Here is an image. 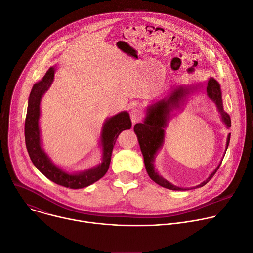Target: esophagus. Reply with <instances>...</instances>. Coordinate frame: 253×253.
Instances as JSON below:
<instances>
[{
    "label": "esophagus",
    "mask_w": 253,
    "mask_h": 253,
    "mask_svg": "<svg viewBox=\"0 0 253 253\" xmlns=\"http://www.w3.org/2000/svg\"><path fill=\"white\" fill-rule=\"evenodd\" d=\"M130 120H131V123L132 125L138 123L139 121L142 120V114L141 111H139L138 109H132L130 111Z\"/></svg>",
    "instance_id": "esophagus-1"
}]
</instances>
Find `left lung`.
<instances>
[{
    "instance_id": "8db88e82",
    "label": "left lung",
    "mask_w": 253,
    "mask_h": 253,
    "mask_svg": "<svg viewBox=\"0 0 253 253\" xmlns=\"http://www.w3.org/2000/svg\"><path fill=\"white\" fill-rule=\"evenodd\" d=\"M201 88H205L207 96L215 103L221 116L222 122L226 126L227 128H229L231 126V120L229 115L226 111H224L223 108L222 91L220 84L213 77H210L208 79L205 86L202 83H196L191 84V85H179L173 87L171 91L165 97L157 101H154L152 104L148 105L146 108V118L144 120V123L136 124L133 126V130L137 136L139 148H141L142 154L144 156V162L147 173L155 183L164 188L174 191H184L193 188L195 189L203 187L213 178V176L215 175L222 163L221 160L220 164L216 167V169L205 181H203L200 185L192 188H182L173 185L172 183L163 178L161 175H159V173L155 170V159L158 152L162 149L165 143V129L168 126V123H169V121L174 116V111L182 108V106L185 104L187 100L188 95ZM229 142L230 133H228L227 135L225 153L227 151Z\"/></svg>"
}]
</instances>
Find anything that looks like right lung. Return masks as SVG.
<instances>
[{"label": "right lung", "instance_id": "right-lung-1", "mask_svg": "<svg viewBox=\"0 0 253 253\" xmlns=\"http://www.w3.org/2000/svg\"><path fill=\"white\" fill-rule=\"evenodd\" d=\"M55 71V67H50L44 77L36 82L32 87L29 99H28L25 121L26 148L34 166L50 181L70 189L85 188L95 183L106 174L117 138L123 130L131 127V122L127 111H121L120 114L105 120L101 127L99 142L102 147L101 163L90 169L78 173H68L60 167L54 165L42 148L39 120L41 99L51 86Z\"/></svg>", "mask_w": 253, "mask_h": 253}]
</instances>
